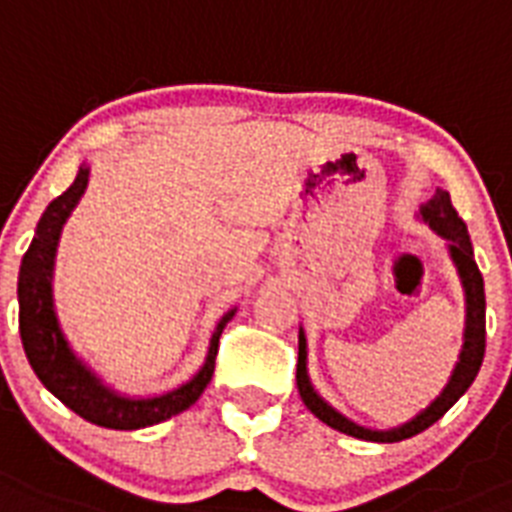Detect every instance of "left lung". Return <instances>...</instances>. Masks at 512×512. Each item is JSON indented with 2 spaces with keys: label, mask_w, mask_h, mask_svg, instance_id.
<instances>
[{
  "label": "left lung",
  "mask_w": 512,
  "mask_h": 512,
  "mask_svg": "<svg viewBox=\"0 0 512 512\" xmlns=\"http://www.w3.org/2000/svg\"><path fill=\"white\" fill-rule=\"evenodd\" d=\"M421 218L434 228L436 234L444 236L450 242V255L452 263L458 265L460 281L465 289V334H463V350H460V360L452 371L450 381L442 389V394L431 402L426 410L415 415L413 421L402 423L397 429L389 431H373L363 429L352 423L350 418H344L342 413H336L334 407L323 402L318 392L307 378V342L305 331H299V357H297V389L307 410L321 418L326 426L342 431L347 436H357L365 442H402L407 436H415L426 431L431 423H436L455 402L465 394V389L473 384V378L479 373L481 360H484V347H486V299H484V278L479 273V265L473 260V247L471 236H468V226L458 215V210L452 207V199L447 191L436 189L434 197L421 207Z\"/></svg>",
  "instance_id": "1"
}]
</instances>
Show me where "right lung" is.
Masks as SVG:
<instances>
[{"label": "right lung", "mask_w": 512, "mask_h": 512, "mask_svg": "<svg viewBox=\"0 0 512 512\" xmlns=\"http://www.w3.org/2000/svg\"><path fill=\"white\" fill-rule=\"evenodd\" d=\"M86 184H89V168L83 165L78 170L73 186L49 202V207L41 215L39 226H36V236H33L31 247L23 255L18 276L20 339H23V350H26L33 373L73 413H78L89 423L105 426V429H144V426L168 421L170 415L184 413L186 407H191L199 400V394L205 392L210 378H213L220 334H223L226 323L234 318V310L220 318L213 339H210V352H207L202 371L191 381H186L184 386H178V389L168 394H160V397H147V400L120 397L112 389H107L73 355V350L65 342V336H62L52 305L54 252H57L62 226H65L68 215L73 213V207L78 205Z\"/></svg>", "instance_id": "right-lung-1"}]
</instances>
